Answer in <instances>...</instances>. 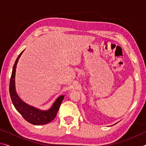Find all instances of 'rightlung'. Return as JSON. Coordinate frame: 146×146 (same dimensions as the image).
Listing matches in <instances>:
<instances>
[{"label":"right lung","mask_w":146,"mask_h":146,"mask_svg":"<svg viewBox=\"0 0 146 146\" xmlns=\"http://www.w3.org/2000/svg\"><path fill=\"white\" fill-rule=\"evenodd\" d=\"M24 51H22L18 56L13 65V70H12L10 82H9V94H10L11 99L16 110L28 122L33 125L46 124L55 118L61 103L64 99V96L62 95L58 97L55 102L53 103L51 108L47 111L40 110L39 109L27 104L19 98L15 90V77L17 64Z\"/></svg>","instance_id":"add662e5"}]
</instances>
